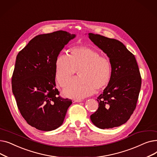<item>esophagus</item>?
I'll return each instance as SVG.
<instances>
[{
  "instance_id": "esophagus-1",
  "label": "esophagus",
  "mask_w": 157,
  "mask_h": 157,
  "mask_svg": "<svg viewBox=\"0 0 157 157\" xmlns=\"http://www.w3.org/2000/svg\"><path fill=\"white\" fill-rule=\"evenodd\" d=\"M83 101L82 100H81V99H75V98H74V99H72V102L73 103H74V102H82Z\"/></svg>"
}]
</instances>
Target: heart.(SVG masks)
<instances>
[{"instance_id":"1","label":"heart","mask_w":157,"mask_h":157,"mask_svg":"<svg viewBox=\"0 0 157 157\" xmlns=\"http://www.w3.org/2000/svg\"><path fill=\"white\" fill-rule=\"evenodd\" d=\"M76 70L79 77L71 81L64 89L66 97L83 98L92 94L95 89L99 90L108 85L112 73L108 58L86 46L73 48L69 56L65 54L57 56L55 78L60 86L67 85Z\"/></svg>"}]
</instances>
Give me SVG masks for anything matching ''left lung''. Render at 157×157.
Here are the masks:
<instances>
[{"label": "left lung", "instance_id": "obj_1", "mask_svg": "<svg viewBox=\"0 0 157 157\" xmlns=\"http://www.w3.org/2000/svg\"><path fill=\"white\" fill-rule=\"evenodd\" d=\"M88 37L109 58L111 79L97 97L98 109L90 116L99 128H111L125 123L136 109L141 77L134 55L120 41L89 33Z\"/></svg>", "mask_w": 157, "mask_h": 157}]
</instances>
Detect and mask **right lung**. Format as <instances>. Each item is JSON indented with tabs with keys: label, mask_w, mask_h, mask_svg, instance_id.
Returning <instances> with one entry per match:
<instances>
[{
	"label": "right lung",
	"mask_w": 157,
	"mask_h": 157,
	"mask_svg": "<svg viewBox=\"0 0 157 157\" xmlns=\"http://www.w3.org/2000/svg\"><path fill=\"white\" fill-rule=\"evenodd\" d=\"M75 34L59 30L40 34L18 53L12 76V91L21 116L43 131L60 127L72 104L59 96L55 84V62Z\"/></svg>",
	"instance_id": "1"
}]
</instances>
